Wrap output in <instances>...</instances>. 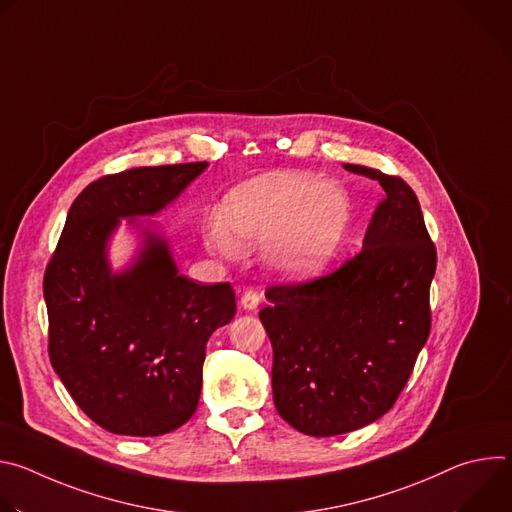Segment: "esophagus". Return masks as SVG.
I'll list each match as a JSON object with an SVG mask.
<instances>
[{
    "mask_svg": "<svg viewBox=\"0 0 512 512\" xmlns=\"http://www.w3.org/2000/svg\"><path fill=\"white\" fill-rule=\"evenodd\" d=\"M259 294L255 289H247L245 294H243V298H241V306L245 308V310H255L257 306H259Z\"/></svg>",
    "mask_w": 512,
    "mask_h": 512,
    "instance_id": "esophagus-1",
    "label": "esophagus"
}]
</instances>
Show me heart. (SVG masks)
<instances>
[{
  "mask_svg": "<svg viewBox=\"0 0 512 512\" xmlns=\"http://www.w3.org/2000/svg\"><path fill=\"white\" fill-rule=\"evenodd\" d=\"M223 223L204 225L206 247L227 259L265 248L269 269L298 279L334 255L346 225L348 198L334 184L304 174H263L233 188L223 200Z\"/></svg>",
  "mask_w": 512,
  "mask_h": 512,
  "instance_id": "obj_1",
  "label": "heart"
}]
</instances>
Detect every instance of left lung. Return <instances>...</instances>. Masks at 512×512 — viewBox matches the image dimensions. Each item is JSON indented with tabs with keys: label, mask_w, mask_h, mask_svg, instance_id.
I'll use <instances>...</instances> for the list:
<instances>
[{
	"label": "left lung",
	"mask_w": 512,
	"mask_h": 512,
	"mask_svg": "<svg viewBox=\"0 0 512 512\" xmlns=\"http://www.w3.org/2000/svg\"><path fill=\"white\" fill-rule=\"evenodd\" d=\"M344 168L385 190L362 249L328 275L271 285L269 306L259 312L273 346L277 413L316 437L348 433L385 415L431 330L437 253L415 192L399 176Z\"/></svg>",
	"instance_id": "left-lung-1"
}]
</instances>
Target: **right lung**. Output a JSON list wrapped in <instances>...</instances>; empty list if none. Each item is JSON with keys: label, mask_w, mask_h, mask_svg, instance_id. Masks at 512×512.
I'll return each instance as SVG.
<instances>
[{"label": "right lung", "mask_w": 512, "mask_h": 512, "mask_svg": "<svg viewBox=\"0 0 512 512\" xmlns=\"http://www.w3.org/2000/svg\"><path fill=\"white\" fill-rule=\"evenodd\" d=\"M206 162L131 168L91 182L72 202L44 273L50 362L103 429L150 437L196 411L210 334L237 314L231 283L178 273L168 241L143 229L135 261L113 273L109 237L121 218L154 216Z\"/></svg>", "instance_id": "1"}]
</instances>
